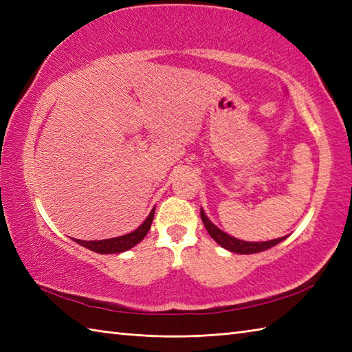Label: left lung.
I'll use <instances>...</instances> for the list:
<instances>
[{
    "instance_id": "obj_1",
    "label": "left lung",
    "mask_w": 352,
    "mask_h": 352,
    "mask_svg": "<svg viewBox=\"0 0 352 352\" xmlns=\"http://www.w3.org/2000/svg\"><path fill=\"white\" fill-rule=\"evenodd\" d=\"M201 219L204 222V227L208 231V234L212 236L213 241L221 245L222 248H226L231 252L236 254H256V252H261L266 251L269 248H272L276 243L283 242L284 239L287 236H283L278 239H272V241H266V242H246V241H241V239H236L233 236L227 234L226 231H222L221 228H218L214 223L207 218V214L204 213L203 208H201Z\"/></svg>"
}]
</instances>
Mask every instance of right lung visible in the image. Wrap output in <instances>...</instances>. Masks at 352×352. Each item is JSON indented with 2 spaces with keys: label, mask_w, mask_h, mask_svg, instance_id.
Instances as JSON below:
<instances>
[{
  "label": "right lung",
  "mask_w": 352,
  "mask_h": 352,
  "mask_svg": "<svg viewBox=\"0 0 352 352\" xmlns=\"http://www.w3.org/2000/svg\"><path fill=\"white\" fill-rule=\"evenodd\" d=\"M154 210L155 207L153 208L151 213L148 214V218L142 222L136 230H133L131 233L111 237V239H102V241H80V239H74V241L80 243L81 246H85V248L98 254H119V252L129 251L148 234V231L151 228V223L154 219Z\"/></svg>",
  "instance_id": "add662e5"
}]
</instances>
